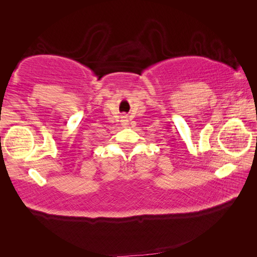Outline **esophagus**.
<instances>
[{
  "label": "esophagus",
  "instance_id": "1",
  "mask_svg": "<svg viewBox=\"0 0 257 257\" xmlns=\"http://www.w3.org/2000/svg\"><path fill=\"white\" fill-rule=\"evenodd\" d=\"M123 118V120H122V122H123V124L125 125V124H128V120H127V118H125V116H122Z\"/></svg>",
  "mask_w": 257,
  "mask_h": 257
}]
</instances>
